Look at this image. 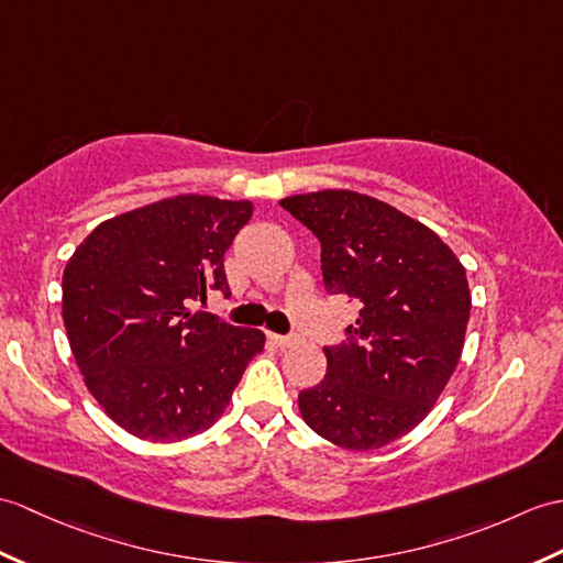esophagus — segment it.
Masks as SVG:
<instances>
[{
	"label": "esophagus",
	"instance_id": "34e87169",
	"mask_svg": "<svg viewBox=\"0 0 563 563\" xmlns=\"http://www.w3.org/2000/svg\"><path fill=\"white\" fill-rule=\"evenodd\" d=\"M268 341L276 345V347H292V345H297L299 341L295 335H278V333H268Z\"/></svg>",
	"mask_w": 563,
	"mask_h": 563
}]
</instances>
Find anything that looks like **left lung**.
<instances>
[{
	"label": "left lung",
	"instance_id": "8db88e82",
	"mask_svg": "<svg viewBox=\"0 0 563 563\" xmlns=\"http://www.w3.org/2000/svg\"><path fill=\"white\" fill-rule=\"evenodd\" d=\"M280 206L319 238L325 290L360 305L299 412L335 446L382 449L424 420L455 372L473 307L465 268L434 230L374 196L323 189Z\"/></svg>",
	"mask_w": 563,
	"mask_h": 563
}]
</instances>
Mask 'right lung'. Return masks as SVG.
Returning <instances> with one entry per match:
<instances>
[{"mask_svg":"<svg viewBox=\"0 0 563 563\" xmlns=\"http://www.w3.org/2000/svg\"><path fill=\"white\" fill-rule=\"evenodd\" d=\"M252 201L179 194L100 222L62 276V319L86 388L129 434L175 443L201 434L264 350L266 335L218 321L225 252Z\"/></svg>","mask_w":563,"mask_h":563,"instance_id":"right-lung-1","label":"right lung"}]
</instances>
